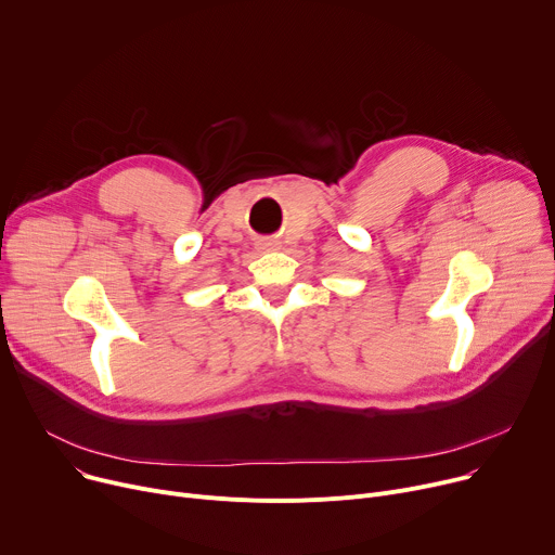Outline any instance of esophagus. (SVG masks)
I'll use <instances>...</instances> for the list:
<instances>
[{"label":"esophagus","instance_id":"34e87169","mask_svg":"<svg viewBox=\"0 0 555 555\" xmlns=\"http://www.w3.org/2000/svg\"><path fill=\"white\" fill-rule=\"evenodd\" d=\"M263 245H266V247H274V245H276V243H274V241H266V243H263Z\"/></svg>","mask_w":555,"mask_h":555}]
</instances>
